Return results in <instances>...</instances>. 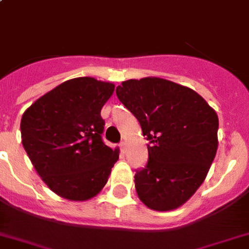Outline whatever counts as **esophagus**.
Returning a JSON list of instances; mask_svg holds the SVG:
<instances>
[{"label": "esophagus", "instance_id": "esophagus-1", "mask_svg": "<svg viewBox=\"0 0 249 249\" xmlns=\"http://www.w3.org/2000/svg\"><path fill=\"white\" fill-rule=\"evenodd\" d=\"M120 149L123 150V152H125V150H126V144H125V142H121L120 143Z\"/></svg>", "mask_w": 249, "mask_h": 249}]
</instances>
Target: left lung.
Here are the masks:
<instances>
[{"instance_id":"8db88e82","label":"left lung","mask_w":249,"mask_h":249,"mask_svg":"<svg viewBox=\"0 0 249 249\" xmlns=\"http://www.w3.org/2000/svg\"><path fill=\"white\" fill-rule=\"evenodd\" d=\"M116 95L150 143L147 166L134 176L138 197L157 212L179 208L214 160L218 115L194 89L158 77L124 81Z\"/></svg>"}]
</instances>
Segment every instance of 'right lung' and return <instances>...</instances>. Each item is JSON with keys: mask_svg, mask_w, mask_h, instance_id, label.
Segmentation results:
<instances>
[{"mask_svg": "<svg viewBox=\"0 0 249 249\" xmlns=\"http://www.w3.org/2000/svg\"><path fill=\"white\" fill-rule=\"evenodd\" d=\"M114 89V83L92 77L68 79L22 115V145L45 185L63 199L95 197L119 160L118 148L101 138V108Z\"/></svg>", "mask_w": 249, "mask_h": 249, "instance_id": "obj_1", "label": "right lung"}]
</instances>
